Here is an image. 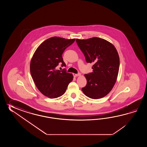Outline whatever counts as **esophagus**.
<instances>
[{"mask_svg":"<svg viewBox=\"0 0 147 147\" xmlns=\"http://www.w3.org/2000/svg\"><path fill=\"white\" fill-rule=\"evenodd\" d=\"M81 75L80 73H79V74H73V76H74V77H77V76H80V75Z\"/></svg>","mask_w":147,"mask_h":147,"instance_id":"1","label":"esophagus"}]
</instances>
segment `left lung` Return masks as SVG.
<instances>
[{
    "label": "left lung",
    "instance_id": "obj_1",
    "mask_svg": "<svg viewBox=\"0 0 147 147\" xmlns=\"http://www.w3.org/2000/svg\"><path fill=\"white\" fill-rule=\"evenodd\" d=\"M76 42L86 62L94 63L92 72L84 75L87 84L82 91L91 99L103 98L112 90L118 75L120 60L116 48L100 38L77 39Z\"/></svg>",
    "mask_w": 147,
    "mask_h": 147
}]
</instances>
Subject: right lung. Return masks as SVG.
<instances>
[{
	"label": "right lung",
	"mask_w": 147,
	"mask_h": 147,
	"mask_svg": "<svg viewBox=\"0 0 147 147\" xmlns=\"http://www.w3.org/2000/svg\"><path fill=\"white\" fill-rule=\"evenodd\" d=\"M75 41V39L50 38L34 52L30 65L31 77L38 90L45 96L50 98L61 96L73 80L71 74L66 72L65 69L57 70V67L59 64L66 67L62 55Z\"/></svg>",
	"instance_id": "1"
}]
</instances>
